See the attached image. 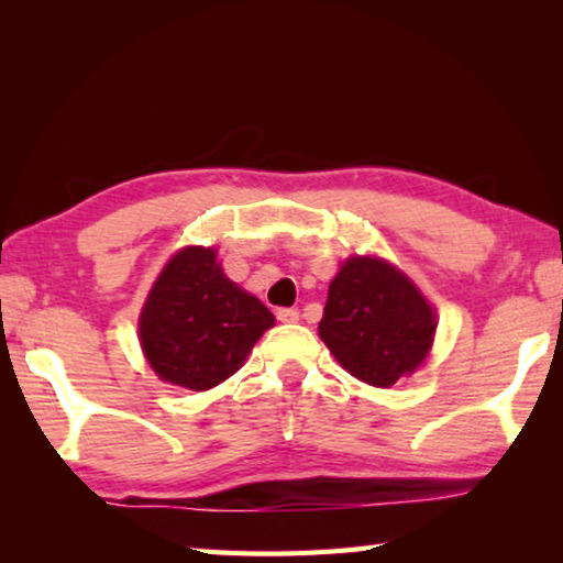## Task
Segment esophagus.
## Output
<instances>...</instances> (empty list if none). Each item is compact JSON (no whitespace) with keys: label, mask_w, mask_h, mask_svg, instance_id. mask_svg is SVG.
<instances>
[{"label":"esophagus","mask_w":563,"mask_h":563,"mask_svg":"<svg viewBox=\"0 0 563 563\" xmlns=\"http://www.w3.org/2000/svg\"><path fill=\"white\" fill-rule=\"evenodd\" d=\"M275 318H278L280 322H298L300 312L295 308H278V310H275Z\"/></svg>","instance_id":"esophagus-1"}]
</instances>
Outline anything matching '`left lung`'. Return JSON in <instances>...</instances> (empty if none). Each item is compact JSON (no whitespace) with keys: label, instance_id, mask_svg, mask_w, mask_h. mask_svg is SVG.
I'll return each mask as SVG.
<instances>
[{"label":"left lung","instance_id":"8db88e82","mask_svg":"<svg viewBox=\"0 0 563 563\" xmlns=\"http://www.w3.org/2000/svg\"><path fill=\"white\" fill-rule=\"evenodd\" d=\"M434 312L412 283L379 258H350L330 283L320 338L352 377L393 387L434 340Z\"/></svg>","mask_w":563,"mask_h":563}]
</instances>
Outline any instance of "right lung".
I'll return each instance as SVG.
<instances>
[{"instance_id":"add662e5","label":"right lung","mask_w":563,"mask_h":563,"mask_svg":"<svg viewBox=\"0 0 563 563\" xmlns=\"http://www.w3.org/2000/svg\"><path fill=\"white\" fill-rule=\"evenodd\" d=\"M275 322L265 305L238 288L213 247H184L161 271L139 320L141 347L170 385L203 393L241 369Z\"/></svg>"}]
</instances>
